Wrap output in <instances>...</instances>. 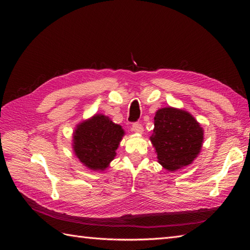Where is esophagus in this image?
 Returning a JSON list of instances; mask_svg holds the SVG:
<instances>
[{
  "label": "esophagus",
  "mask_w": 250,
  "mask_h": 250,
  "mask_svg": "<svg viewBox=\"0 0 250 250\" xmlns=\"http://www.w3.org/2000/svg\"><path fill=\"white\" fill-rule=\"evenodd\" d=\"M132 131H134L135 133H139V134H142L144 132V128H143V125L140 124V123H134L132 125Z\"/></svg>",
  "instance_id": "esophagus-1"
}]
</instances>
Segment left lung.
Instances as JSON below:
<instances>
[{
    "label": "left lung",
    "mask_w": 250,
    "mask_h": 250,
    "mask_svg": "<svg viewBox=\"0 0 250 250\" xmlns=\"http://www.w3.org/2000/svg\"><path fill=\"white\" fill-rule=\"evenodd\" d=\"M203 128L190 112L176 107H163L155 112L150 141L157 162L168 171L191 165L200 153Z\"/></svg>",
    "instance_id": "8db88e82"
}]
</instances>
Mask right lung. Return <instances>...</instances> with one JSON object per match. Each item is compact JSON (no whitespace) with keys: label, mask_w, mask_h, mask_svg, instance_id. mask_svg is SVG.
<instances>
[{"label":"right lung","mask_w":250,"mask_h":250,"mask_svg":"<svg viewBox=\"0 0 250 250\" xmlns=\"http://www.w3.org/2000/svg\"><path fill=\"white\" fill-rule=\"evenodd\" d=\"M124 135L122 126L102 113H96L75 128L72 140L74 154L87 169L102 172L116 157Z\"/></svg>","instance_id":"1"}]
</instances>
